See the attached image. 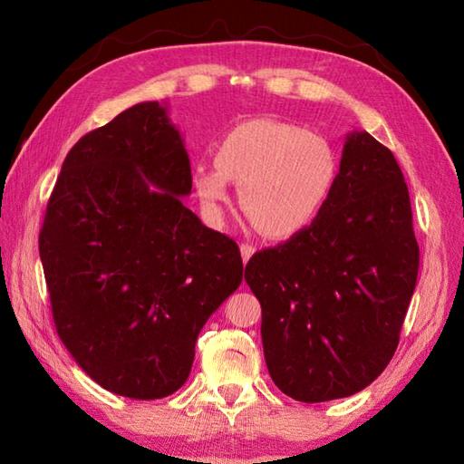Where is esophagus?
<instances>
[{
	"label": "esophagus",
	"instance_id": "obj_1",
	"mask_svg": "<svg viewBox=\"0 0 464 464\" xmlns=\"http://www.w3.org/2000/svg\"><path fill=\"white\" fill-rule=\"evenodd\" d=\"M255 251H257V249H255L251 243H241V257H243L245 265H247V261L253 257Z\"/></svg>",
	"mask_w": 464,
	"mask_h": 464
}]
</instances>
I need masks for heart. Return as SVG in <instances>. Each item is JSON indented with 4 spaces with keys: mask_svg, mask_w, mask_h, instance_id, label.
Returning a JSON list of instances; mask_svg holds the SVG:
<instances>
[{
    "mask_svg": "<svg viewBox=\"0 0 464 464\" xmlns=\"http://www.w3.org/2000/svg\"><path fill=\"white\" fill-rule=\"evenodd\" d=\"M337 175V150L323 133L259 117L217 141L215 165H197L193 187L205 209L219 215L229 201V181L239 183V201L255 229L283 239L317 219Z\"/></svg>",
    "mask_w": 464,
    "mask_h": 464,
    "instance_id": "1",
    "label": "heart"
}]
</instances>
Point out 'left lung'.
I'll use <instances>...</instances> for the list:
<instances>
[{
    "mask_svg": "<svg viewBox=\"0 0 464 464\" xmlns=\"http://www.w3.org/2000/svg\"><path fill=\"white\" fill-rule=\"evenodd\" d=\"M417 275L405 177L391 150L353 131L321 215L245 267L273 382L303 402L369 387L397 351Z\"/></svg>",
    "mask_w": 464,
    "mask_h": 464,
    "instance_id": "obj_1",
    "label": "left lung"
}]
</instances>
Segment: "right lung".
<instances>
[{
  "mask_svg": "<svg viewBox=\"0 0 464 464\" xmlns=\"http://www.w3.org/2000/svg\"><path fill=\"white\" fill-rule=\"evenodd\" d=\"M183 137L137 103L67 153L39 231L59 339L115 395H173L207 319L243 281L237 243L201 223Z\"/></svg>",
  "mask_w": 464,
  "mask_h": 464,
  "instance_id": "obj_1",
  "label": "right lung"
}]
</instances>
